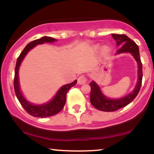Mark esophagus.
Masks as SVG:
<instances>
[{"mask_svg":"<svg viewBox=\"0 0 154 154\" xmlns=\"http://www.w3.org/2000/svg\"><path fill=\"white\" fill-rule=\"evenodd\" d=\"M77 81H78V84L83 85L87 82V79H86V77H85V76H80V77L78 78V80Z\"/></svg>","mask_w":154,"mask_h":154,"instance_id":"esophagus-1","label":"esophagus"}]
</instances>
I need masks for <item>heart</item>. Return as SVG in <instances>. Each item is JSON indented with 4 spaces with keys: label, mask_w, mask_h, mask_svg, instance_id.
<instances>
[{
    "label": "heart",
    "mask_w": 154,
    "mask_h": 154,
    "mask_svg": "<svg viewBox=\"0 0 154 154\" xmlns=\"http://www.w3.org/2000/svg\"><path fill=\"white\" fill-rule=\"evenodd\" d=\"M109 51H110V49H109V47L105 46V47L103 48V51L104 53H108V52H109Z\"/></svg>",
    "instance_id": "b5f03b06"
}]
</instances>
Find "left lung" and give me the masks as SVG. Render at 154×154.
<instances>
[{
  "mask_svg": "<svg viewBox=\"0 0 154 154\" xmlns=\"http://www.w3.org/2000/svg\"><path fill=\"white\" fill-rule=\"evenodd\" d=\"M112 38L116 40V45L119 50L116 51V55L122 54H130L133 56L137 63V80L135 88L131 93L119 98H111L104 95L100 86L92 80L90 82L91 86V103L95 108L102 111H114L126 106L135 98L138 94L142 84L143 69L142 63L140 58L139 48L135 42L132 41L126 35L111 34Z\"/></svg>",
  "mask_w": 154,
  "mask_h": 154,
  "instance_id": "obj_1",
  "label": "left lung"
}]
</instances>
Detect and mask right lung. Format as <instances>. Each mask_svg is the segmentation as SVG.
<instances>
[{
    "label": "right lung",
    "instance_id": "obj_1",
    "mask_svg": "<svg viewBox=\"0 0 154 154\" xmlns=\"http://www.w3.org/2000/svg\"><path fill=\"white\" fill-rule=\"evenodd\" d=\"M57 42L56 39H54L51 37L44 36L43 38L38 39V40H33L31 43H28L24 48V50L19 55V58L17 59V63H16L15 67V77L14 80V91L16 95L18 98L19 103L24 108V110L31 116H35V117H48V116H54L55 114H58L61 111L64 106L65 103H66V93L69 91L72 87L77 84V80L74 81L72 83L63 85L59 88V91L56 93V95L53 97L52 98L48 101L45 103L40 104H35L31 103L24 97L23 95L22 91H21L20 84H19V67H20L22 62L24 60L26 54L29 53V51L34 48L35 46L38 45H41L45 43H54Z\"/></svg>",
    "mask_w": 154,
    "mask_h": 154
}]
</instances>
